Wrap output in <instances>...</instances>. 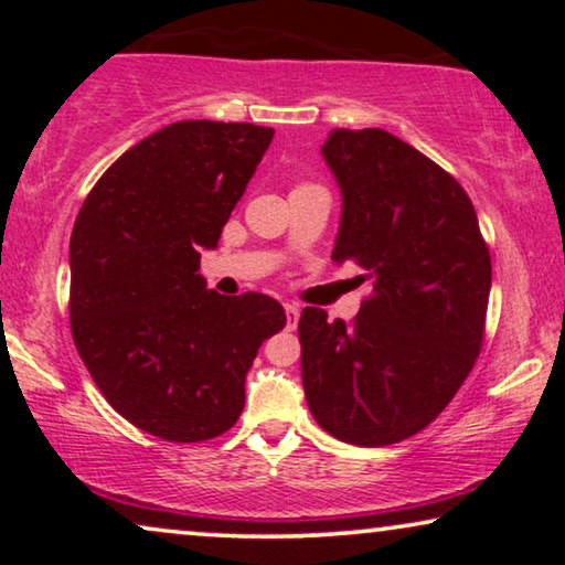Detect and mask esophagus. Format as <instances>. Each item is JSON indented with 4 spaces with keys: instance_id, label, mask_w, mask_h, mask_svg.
Segmentation results:
<instances>
[{
    "instance_id": "1",
    "label": "esophagus",
    "mask_w": 565,
    "mask_h": 565,
    "mask_svg": "<svg viewBox=\"0 0 565 565\" xmlns=\"http://www.w3.org/2000/svg\"><path fill=\"white\" fill-rule=\"evenodd\" d=\"M298 319H300V311L296 303H285V329L292 331L298 327Z\"/></svg>"
}]
</instances>
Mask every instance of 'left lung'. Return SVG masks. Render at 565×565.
Segmentation results:
<instances>
[{
    "instance_id": "1",
    "label": "left lung",
    "mask_w": 565,
    "mask_h": 565,
    "mask_svg": "<svg viewBox=\"0 0 565 565\" xmlns=\"http://www.w3.org/2000/svg\"><path fill=\"white\" fill-rule=\"evenodd\" d=\"M323 159L342 190L331 259L365 269L354 321L308 306L300 375L321 429L385 447L435 422L481 352L491 257L452 174L388 130H331Z\"/></svg>"
}]
</instances>
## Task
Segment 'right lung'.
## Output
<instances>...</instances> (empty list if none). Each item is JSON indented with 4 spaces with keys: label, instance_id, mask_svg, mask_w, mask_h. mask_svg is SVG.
<instances>
[{
    "label": "right lung",
    "instance_id": "add662e5",
    "mask_svg": "<svg viewBox=\"0 0 565 565\" xmlns=\"http://www.w3.org/2000/svg\"><path fill=\"white\" fill-rule=\"evenodd\" d=\"M275 130L180 120L128 149L84 200L68 262L76 352L115 412L169 443L234 427L262 342L285 311L205 288L215 249Z\"/></svg>",
    "mask_w": 565,
    "mask_h": 565
}]
</instances>
